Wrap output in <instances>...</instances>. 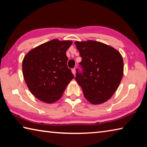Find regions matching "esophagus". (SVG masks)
I'll return each mask as SVG.
<instances>
[{"instance_id":"obj_1","label":"esophagus","mask_w":147,"mask_h":147,"mask_svg":"<svg viewBox=\"0 0 147 147\" xmlns=\"http://www.w3.org/2000/svg\"><path fill=\"white\" fill-rule=\"evenodd\" d=\"M72 73H73V74L74 75V74H76V69H72Z\"/></svg>"}]
</instances>
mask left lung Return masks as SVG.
Wrapping results in <instances>:
<instances>
[{
	"mask_svg": "<svg viewBox=\"0 0 147 147\" xmlns=\"http://www.w3.org/2000/svg\"><path fill=\"white\" fill-rule=\"evenodd\" d=\"M82 61V71L76 69L75 80L89 102L99 104L109 100L123 75V59L113 47L98 41H76Z\"/></svg>",
	"mask_w": 147,
	"mask_h": 147,
	"instance_id": "left-lung-1",
	"label": "left lung"
}]
</instances>
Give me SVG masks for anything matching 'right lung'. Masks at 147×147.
<instances>
[{
	"label": "right lung",
	"instance_id": "add662e5",
	"mask_svg": "<svg viewBox=\"0 0 147 147\" xmlns=\"http://www.w3.org/2000/svg\"><path fill=\"white\" fill-rule=\"evenodd\" d=\"M73 42L58 39L46 42L31 50L23 61L24 79L32 94L51 104L61 97L74 78L68 68L66 51Z\"/></svg>",
	"mask_w": 147,
	"mask_h": 147
}]
</instances>
